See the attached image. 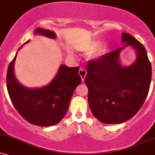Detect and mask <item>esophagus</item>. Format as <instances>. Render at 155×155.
<instances>
[{
    "label": "esophagus",
    "instance_id": "34e87169",
    "mask_svg": "<svg viewBox=\"0 0 155 155\" xmlns=\"http://www.w3.org/2000/svg\"><path fill=\"white\" fill-rule=\"evenodd\" d=\"M80 74V76L81 77V79L82 81H85V76H86L87 74V72L85 71L84 69H81V70H79V72H78Z\"/></svg>",
    "mask_w": 155,
    "mask_h": 155
}]
</instances>
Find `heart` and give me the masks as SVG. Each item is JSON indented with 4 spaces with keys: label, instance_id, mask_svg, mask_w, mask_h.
Returning a JSON list of instances; mask_svg holds the SVG:
<instances>
[{
    "label": "heart",
    "instance_id": "1",
    "mask_svg": "<svg viewBox=\"0 0 155 155\" xmlns=\"http://www.w3.org/2000/svg\"><path fill=\"white\" fill-rule=\"evenodd\" d=\"M99 43L98 41H91L88 43H83L79 46V50L83 52H91L89 58L91 59H97L101 56L103 51L101 48H98Z\"/></svg>",
    "mask_w": 155,
    "mask_h": 155
}]
</instances>
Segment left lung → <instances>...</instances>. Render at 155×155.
I'll use <instances>...</instances> for the list:
<instances>
[{"mask_svg": "<svg viewBox=\"0 0 155 155\" xmlns=\"http://www.w3.org/2000/svg\"><path fill=\"white\" fill-rule=\"evenodd\" d=\"M123 46L89 61L85 83L93 114L106 124H119L132 118L142 107L150 90L152 66L143 45L130 34H122ZM130 45L136 50L135 63L122 66L121 49Z\"/></svg>", "mask_w": 155, "mask_h": 155, "instance_id": "1", "label": "left lung"}]
</instances>
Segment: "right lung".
<instances>
[{"label": "right lung", "mask_w": 155, "mask_h": 155, "mask_svg": "<svg viewBox=\"0 0 155 155\" xmlns=\"http://www.w3.org/2000/svg\"><path fill=\"white\" fill-rule=\"evenodd\" d=\"M34 34L52 39L56 38L53 31L41 27L36 29ZM16 55L17 54L9 64L6 77L7 89L13 105L31 124L41 127L57 124L67 113L74 89L81 84L82 80L78 74L80 68L61 64L55 78L48 85L39 88H29L20 84L14 74V64Z\"/></svg>", "instance_id": "add662e5"}]
</instances>
